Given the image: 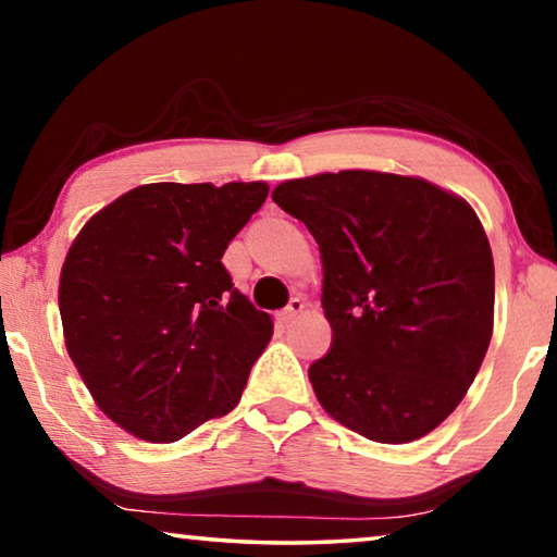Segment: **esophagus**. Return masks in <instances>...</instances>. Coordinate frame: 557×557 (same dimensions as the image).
<instances>
[{
    "mask_svg": "<svg viewBox=\"0 0 557 557\" xmlns=\"http://www.w3.org/2000/svg\"><path fill=\"white\" fill-rule=\"evenodd\" d=\"M301 312H305V299H301V297H292L289 305L280 312V319H282V322H285V324H289V322H295V319H297Z\"/></svg>",
    "mask_w": 557,
    "mask_h": 557,
    "instance_id": "esophagus-1",
    "label": "esophagus"
}]
</instances>
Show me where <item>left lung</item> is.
Instances as JSON below:
<instances>
[{
    "label": "left lung",
    "instance_id": "8db88e82",
    "mask_svg": "<svg viewBox=\"0 0 557 557\" xmlns=\"http://www.w3.org/2000/svg\"><path fill=\"white\" fill-rule=\"evenodd\" d=\"M322 252L332 346L322 408L373 442L425 437L465 398L494 332V258L476 213L425 178L338 172L280 184Z\"/></svg>",
    "mask_w": 557,
    "mask_h": 557
}]
</instances>
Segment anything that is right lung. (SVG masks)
Returning a JSON list of instances; mask_svg holds the SVG:
<instances>
[{
  "instance_id": "1",
  "label": "right lung",
  "mask_w": 557,
  "mask_h": 557,
  "mask_svg": "<svg viewBox=\"0 0 557 557\" xmlns=\"http://www.w3.org/2000/svg\"><path fill=\"white\" fill-rule=\"evenodd\" d=\"M268 184H145L92 215L61 270L65 348L98 408L174 442L238 405L272 336L233 287L228 243Z\"/></svg>"
}]
</instances>
